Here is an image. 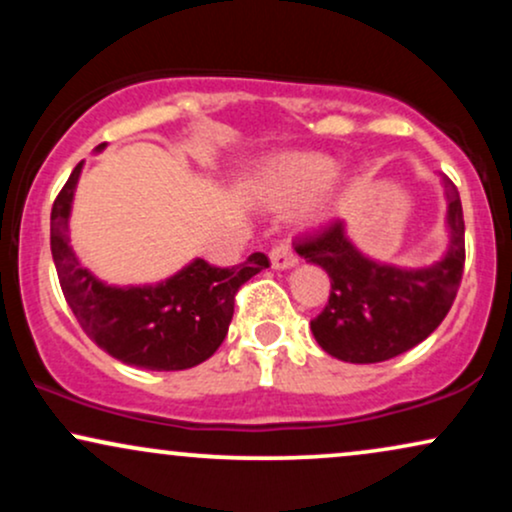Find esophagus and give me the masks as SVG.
I'll return each mask as SVG.
<instances>
[{
  "label": "esophagus",
  "instance_id": "esophagus-1",
  "mask_svg": "<svg viewBox=\"0 0 512 512\" xmlns=\"http://www.w3.org/2000/svg\"><path fill=\"white\" fill-rule=\"evenodd\" d=\"M269 260H272L274 269H289L298 264V257H296V252H293L289 240H281V243H276L274 248L269 250Z\"/></svg>",
  "mask_w": 512,
  "mask_h": 512
}]
</instances>
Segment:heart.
<instances>
[{"label": "heart", "instance_id": "obj_1", "mask_svg": "<svg viewBox=\"0 0 512 512\" xmlns=\"http://www.w3.org/2000/svg\"><path fill=\"white\" fill-rule=\"evenodd\" d=\"M337 163L322 154H289L269 163L260 173L257 190L272 207H293L330 185Z\"/></svg>", "mask_w": 512, "mask_h": 512}]
</instances>
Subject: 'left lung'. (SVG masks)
<instances>
[{
    "mask_svg": "<svg viewBox=\"0 0 512 512\" xmlns=\"http://www.w3.org/2000/svg\"><path fill=\"white\" fill-rule=\"evenodd\" d=\"M450 248L426 269H397L363 257L344 233V221L296 243V252L330 274L332 291L310 320L317 344L349 363L395 358L445 320L462 284L464 219L455 182L445 178Z\"/></svg>",
    "mask_w": 512,
    "mask_h": 512,
    "instance_id": "left-lung-1",
    "label": "left lung"
}]
</instances>
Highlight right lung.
<instances>
[{"label":"right lung","mask_w":512,"mask_h":512,"mask_svg":"<svg viewBox=\"0 0 512 512\" xmlns=\"http://www.w3.org/2000/svg\"><path fill=\"white\" fill-rule=\"evenodd\" d=\"M103 146V144H101ZM81 163L57 195L50 214V250L64 301L105 354L146 370L195 368L226 339L236 293L269 257L252 252L236 267L195 260L173 279L144 289H113L76 262L67 223Z\"/></svg>","instance_id":"1"}]
</instances>
